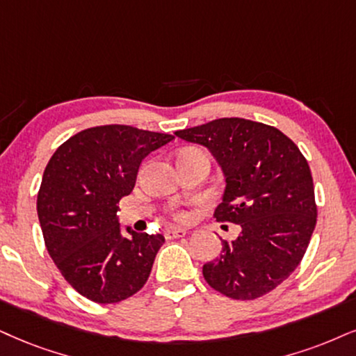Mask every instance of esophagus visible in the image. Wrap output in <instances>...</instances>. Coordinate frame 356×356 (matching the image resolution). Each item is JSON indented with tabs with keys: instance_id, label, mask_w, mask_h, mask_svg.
<instances>
[{
	"instance_id": "34e87169",
	"label": "esophagus",
	"mask_w": 356,
	"mask_h": 356,
	"mask_svg": "<svg viewBox=\"0 0 356 356\" xmlns=\"http://www.w3.org/2000/svg\"><path fill=\"white\" fill-rule=\"evenodd\" d=\"M186 234V229H179V227H168L165 231V238L166 239H177L181 238V236Z\"/></svg>"
}]
</instances>
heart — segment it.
<instances>
[{
  "instance_id": "b5f03b06",
  "label": "heart",
  "mask_w": 356,
  "mask_h": 356,
  "mask_svg": "<svg viewBox=\"0 0 356 356\" xmlns=\"http://www.w3.org/2000/svg\"><path fill=\"white\" fill-rule=\"evenodd\" d=\"M190 150H198V148H186V150L183 152H190ZM171 216L178 219V221H185V219H188V213L183 211V209H173V211H171Z\"/></svg>"
}]
</instances>
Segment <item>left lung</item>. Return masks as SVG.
Listing matches in <instances>:
<instances>
[{"mask_svg": "<svg viewBox=\"0 0 356 356\" xmlns=\"http://www.w3.org/2000/svg\"><path fill=\"white\" fill-rule=\"evenodd\" d=\"M175 135L209 148L226 177L214 218L243 229L231 243L222 239L219 257L203 266L206 282L234 300H254L274 291L300 264L317 225L305 156L275 127L238 117Z\"/></svg>", "mask_w": 356, "mask_h": 356, "instance_id": "1", "label": "left lung"}]
</instances>
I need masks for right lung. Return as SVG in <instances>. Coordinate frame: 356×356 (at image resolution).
<instances>
[{"label": "right lung", "instance_id": "1", "mask_svg": "<svg viewBox=\"0 0 356 356\" xmlns=\"http://www.w3.org/2000/svg\"><path fill=\"white\" fill-rule=\"evenodd\" d=\"M173 138L100 125L72 135L51 156L38 193L44 243L63 277L86 299L115 304L147 284L165 238L130 227L122 238L117 204L134 190L143 158Z\"/></svg>", "mask_w": 356, "mask_h": 356}]
</instances>
